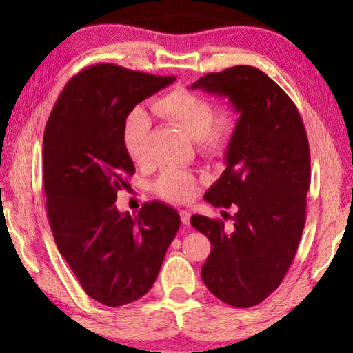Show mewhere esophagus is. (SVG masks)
<instances>
[{
	"mask_svg": "<svg viewBox=\"0 0 353 353\" xmlns=\"http://www.w3.org/2000/svg\"><path fill=\"white\" fill-rule=\"evenodd\" d=\"M190 218H191V213L188 210H181V219H182V224L188 225L190 224Z\"/></svg>",
	"mask_w": 353,
	"mask_h": 353,
	"instance_id": "34e87169",
	"label": "esophagus"
}]
</instances>
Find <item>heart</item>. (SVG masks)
<instances>
[{
    "label": "heart",
    "mask_w": 353,
    "mask_h": 353,
    "mask_svg": "<svg viewBox=\"0 0 353 353\" xmlns=\"http://www.w3.org/2000/svg\"><path fill=\"white\" fill-rule=\"evenodd\" d=\"M155 115L177 124L191 139L199 140L205 152L223 154L236 132L238 117L235 110L221 109L214 113L213 104L201 94L177 88L157 98L151 105ZM151 129V119L141 109L128 117L123 128V140L129 157L137 165L145 163L146 141ZM160 198L183 202L196 191L194 177L181 166H170L154 185Z\"/></svg>",
    "instance_id": "heart-1"
}]
</instances>
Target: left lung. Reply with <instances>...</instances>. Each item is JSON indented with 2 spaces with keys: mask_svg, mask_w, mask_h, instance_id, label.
Segmentation results:
<instances>
[{
  "mask_svg": "<svg viewBox=\"0 0 353 353\" xmlns=\"http://www.w3.org/2000/svg\"><path fill=\"white\" fill-rule=\"evenodd\" d=\"M191 88L227 98L240 115L225 170L204 196L214 207H235L234 229L201 214L191 225L212 243L201 270L208 291L249 308L282 283L297 252L312 177L307 132L291 98L259 68L208 73Z\"/></svg>",
  "mask_w": 353,
  "mask_h": 353,
  "instance_id": "obj_1",
  "label": "left lung"
}]
</instances>
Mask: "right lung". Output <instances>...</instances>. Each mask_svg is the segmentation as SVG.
I'll return each mask as SVG.
<instances>
[{
  "label": "right lung",
  "instance_id": "1",
  "mask_svg": "<svg viewBox=\"0 0 353 353\" xmlns=\"http://www.w3.org/2000/svg\"><path fill=\"white\" fill-rule=\"evenodd\" d=\"M174 81L93 65L71 77L48 118L43 183L52 235L83 291L107 307L151 290L181 225L163 202L145 204L137 214L115 205L117 191L135 172L123 140L126 118Z\"/></svg>",
  "mask_w": 353,
  "mask_h": 353
}]
</instances>
